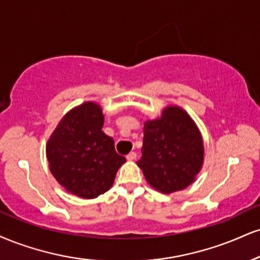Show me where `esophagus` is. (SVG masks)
Masks as SVG:
<instances>
[{
  "label": "esophagus",
  "instance_id": "obj_1",
  "mask_svg": "<svg viewBox=\"0 0 260 260\" xmlns=\"http://www.w3.org/2000/svg\"><path fill=\"white\" fill-rule=\"evenodd\" d=\"M126 158H127L128 161H133V160H136V158H137V152H134V151L129 152V154H128V155L126 156Z\"/></svg>",
  "mask_w": 260,
  "mask_h": 260
}]
</instances>
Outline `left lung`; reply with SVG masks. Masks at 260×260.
Here are the masks:
<instances>
[{
	"instance_id": "1",
	"label": "left lung",
	"mask_w": 260,
	"mask_h": 260,
	"mask_svg": "<svg viewBox=\"0 0 260 260\" xmlns=\"http://www.w3.org/2000/svg\"><path fill=\"white\" fill-rule=\"evenodd\" d=\"M203 162V143L195 122L177 106L144 124L142 158L137 162L152 187L164 193L185 189Z\"/></svg>"
}]
</instances>
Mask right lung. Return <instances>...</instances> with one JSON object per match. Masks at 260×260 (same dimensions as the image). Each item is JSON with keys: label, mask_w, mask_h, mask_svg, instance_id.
I'll return each instance as SVG.
<instances>
[{"label": "right lung", "mask_w": 260, "mask_h": 260, "mask_svg": "<svg viewBox=\"0 0 260 260\" xmlns=\"http://www.w3.org/2000/svg\"><path fill=\"white\" fill-rule=\"evenodd\" d=\"M104 116L94 103L68 112L47 143L53 177L71 193L94 199L110 189L118 168L126 162L111 137L102 128Z\"/></svg>", "instance_id": "right-lung-1"}]
</instances>
